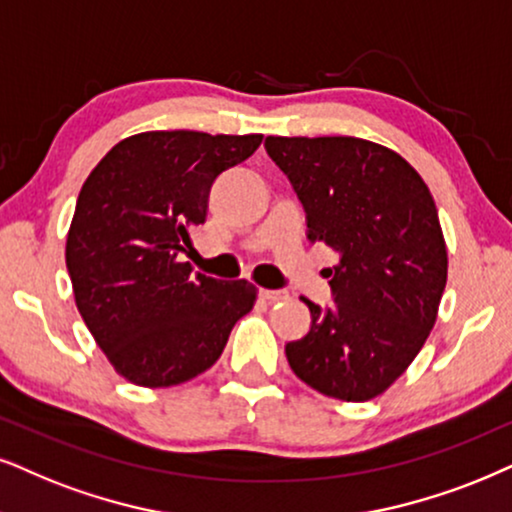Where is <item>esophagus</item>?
<instances>
[{
    "label": "esophagus",
    "mask_w": 512,
    "mask_h": 512,
    "mask_svg": "<svg viewBox=\"0 0 512 512\" xmlns=\"http://www.w3.org/2000/svg\"><path fill=\"white\" fill-rule=\"evenodd\" d=\"M260 297H262V300H267V302H281V300H286L288 293H286V290H267V288H262L260 290Z\"/></svg>",
    "instance_id": "1"
}]
</instances>
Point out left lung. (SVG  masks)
Returning a JSON list of instances; mask_svg holds the SVG:
<instances>
[{
    "label": "left lung",
    "mask_w": 512,
    "mask_h": 512,
    "mask_svg": "<svg viewBox=\"0 0 512 512\" xmlns=\"http://www.w3.org/2000/svg\"><path fill=\"white\" fill-rule=\"evenodd\" d=\"M307 212L312 241L338 252L326 269L333 309L307 297L312 328L288 342L312 390L368 401L399 378L437 321L449 255L423 177L392 148L357 137H267Z\"/></svg>",
    "instance_id": "left-lung-1"
}]
</instances>
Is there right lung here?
Returning <instances> with one entry per match:
<instances>
[{
	"instance_id": "1",
	"label": "right lung",
	"mask_w": 512,
	"mask_h": 512,
	"mask_svg": "<svg viewBox=\"0 0 512 512\" xmlns=\"http://www.w3.org/2000/svg\"><path fill=\"white\" fill-rule=\"evenodd\" d=\"M260 144L262 134H132L82 184L66 267L89 333L129 383L172 387L205 373L255 307L250 281L191 276L181 252L205 224L212 181Z\"/></svg>"
}]
</instances>
